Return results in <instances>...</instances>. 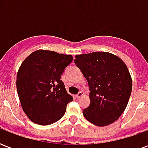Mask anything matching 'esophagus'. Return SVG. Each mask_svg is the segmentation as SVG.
I'll list each match as a JSON object with an SVG mask.
<instances>
[{
  "mask_svg": "<svg viewBox=\"0 0 148 148\" xmlns=\"http://www.w3.org/2000/svg\"><path fill=\"white\" fill-rule=\"evenodd\" d=\"M82 95H83L82 93V92H79V93H77V95H76V97H77V98H79V97H82Z\"/></svg>",
  "mask_w": 148,
  "mask_h": 148,
  "instance_id": "obj_1",
  "label": "esophagus"
}]
</instances>
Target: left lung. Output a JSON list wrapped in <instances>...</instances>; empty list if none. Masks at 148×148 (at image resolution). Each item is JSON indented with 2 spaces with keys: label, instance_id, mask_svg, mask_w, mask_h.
I'll return each mask as SVG.
<instances>
[{
  "label": "left lung",
  "instance_id": "left-lung-1",
  "mask_svg": "<svg viewBox=\"0 0 148 148\" xmlns=\"http://www.w3.org/2000/svg\"><path fill=\"white\" fill-rule=\"evenodd\" d=\"M74 62L90 88V106L82 111L85 118L101 127L113 123L124 111L132 93L127 66L109 52L77 55Z\"/></svg>",
  "mask_w": 148,
  "mask_h": 148
}]
</instances>
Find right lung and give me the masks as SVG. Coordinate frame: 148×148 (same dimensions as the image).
I'll return each mask as SVG.
<instances>
[{"label":"right lung","mask_w":148,"mask_h":148,"mask_svg":"<svg viewBox=\"0 0 148 148\" xmlns=\"http://www.w3.org/2000/svg\"><path fill=\"white\" fill-rule=\"evenodd\" d=\"M72 61V55L39 50L22 62L16 89L22 109L32 122L49 125L63 116L73 97L60 79Z\"/></svg>","instance_id":"1"}]
</instances>
